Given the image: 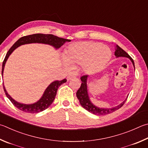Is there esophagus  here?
<instances>
[{"label":"esophagus","instance_id":"34e87169","mask_svg":"<svg viewBox=\"0 0 148 148\" xmlns=\"http://www.w3.org/2000/svg\"><path fill=\"white\" fill-rule=\"evenodd\" d=\"M74 77H75V76L74 75H69L68 76H67L66 79L68 81H69V80H71L72 78H74Z\"/></svg>","mask_w":148,"mask_h":148}]
</instances>
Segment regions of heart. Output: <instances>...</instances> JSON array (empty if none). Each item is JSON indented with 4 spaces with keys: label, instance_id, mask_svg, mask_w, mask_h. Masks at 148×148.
Listing matches in <instances>:
<instances>
[{
    "label": "heart",
    "instance_id": "1",
    "mask_svg": "<svg viewBox=\"0 0 148 148\" xmlns=\"http://www.w3.org/2000/svg\"><path fill=\"white\" fill-rule=\"evenodd\" d=\"M111 56L108 48L92 41L77 42L69 45L64 52V60L70 66L81 65L83 71L93 72L101 69Z\"/></svg>",
    "mask_w": 148,
    "mask_h": 148
}]
</instances>
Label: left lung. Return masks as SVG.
Listing matches in <instances>:
<instances>
[{
  "label": "left lung",
  "instance_id": "1",
  "mask_svg": "<svg viewBox=\"0 0 148 148\" xmlns=\"http://www.w3.org/2000/svg\"><path fill=\"white\" fill-rule=\"evenodd\" d=\"M114 55L116 56V58L119 57H125L130 58L131 61H132L133 65L135 67V63H134V61L131 56L128 54V53L125 52L122 48H121L119 46L116 45V51L114 52ZM87 75H83L81 77L82 80V84L81 86L78 90H77L76 92V96L78 100L79 101L81 106L87 110V111L91 112L94 114L98 115V116H101V115H106L112 112H114L116 110L121 108L123 104L125 103V101H123L122 103H120L119 106H118L115 107H112V108L110 109H101L98 108V107H96L91 103L89 100V98H88V93H87Z\"/></svg>",
  "mask_w": 148,
  "mask_h": 148
}]
</instances>
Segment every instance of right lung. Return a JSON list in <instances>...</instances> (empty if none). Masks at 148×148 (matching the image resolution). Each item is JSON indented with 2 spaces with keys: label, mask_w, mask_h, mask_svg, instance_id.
I'll list each match as a JSON object with an SVG mask.
<instances>
[{
  "label": "right lung",
  "mask_w": 148,
  "mask_h": 148,
  "mask_svg": "<svg viewBox=\"0 0 148 148\" xmlns=\"http://www.w3.org/2000/svg\"><path fill=\"white\" fill-rule=\"evenodd\" d=\"M71 40L66 39L63 38H60L57 36H53L52 34H36L29 35V36H24L21 37V38L16 41L14 45L10 48L8 52H7L6 57L2 63V76H3V71L4 68L5 63H6L8 58L10 56L11 53L14 50L15 48L21 46L22 45L28 44V43H33V42H39V43H45L48 44L56 48L61 47L62 45L65 43V42H70ZM66 82V79H64L61 81H55L52 82L51 84L48 86L47 88L45 90V92L42 95V98L40 99L37 103L31 105H26L18 103L16 101L13 100V98L7 93V91L4 88L3 85L4 90L8 98L13 103V106L17 107L21 111H23L25 112H28V113H38L39 112L44 111L49 107L53 101L54 100L55 97L57 94V91L59 87L63 83Z\"/></svg>",
  "instance_id": "1"
}]
</instances>
